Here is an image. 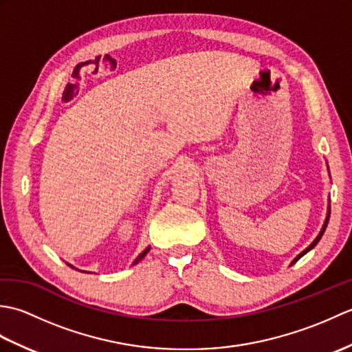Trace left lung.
<instances>
[{
	"mask_svg": "<svg viewBox=\"0 0 352 352\" xmlns=\"http://www.w3.org/2000/svg\"><path fill=\"white\" fill-rule=\"evenodd\" d=\"M328 219H330V214H328L327 216V219H325V223H324V227H322V231H320V233H319V236L315 239V242H313L310 246H309V248H305L301 254H300V256H298L295 260H294V263H296V261L298 260H300L302 256H304V254H307L310 250H313V248H315V246H316V243L320 241V237H322V234H324V231H325V228H327V223H328ZM294 263H292V265H294Z\"/></svg>",
	"mask_w": 352,
	"mask_h": 352,
	"instance_id": "left-lung-1",
	"label": "left lung"
}]
</instances>
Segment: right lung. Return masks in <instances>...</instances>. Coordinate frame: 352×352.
I'll return each mask as SVG.
<instances>
[{"instance_id":"1","label":"right lung","mask_w":352,"mask_h":352,"mask_svg":"<svg viewBox=\"0 0 352 352\" xmlns=\"http://www.w3.org/2000/svg\"><path fill=\"white\" fill-rule=\"evenodd\" d=\"M148 251H149V248H146V250H145L144 252H142V254H140V256H139V257H138L136 260H134V263H133V265H136V263H139V261H140L142 258H144V257L146 256V252H148Z\"/></svg>"}]
</instances>
